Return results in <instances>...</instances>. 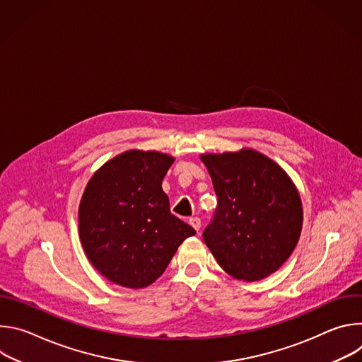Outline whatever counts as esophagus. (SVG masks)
Instances as JSON below:
<instances>
[{
	"instance_id": "34e87169",
	"label": "esophagus",
	"mask_w": 362,
	"mask_h": 362,
	"mask_svg": "<svg viewBox=\"0 0 362 362\" xmlns=\"http://www.w3.org/2000/svg\"><path fill=\"white\" fill-rule=\"evenodd\" d=\"M189 223H190V226H192L196 232L200 230V223H202V222H200L199 218H190V219H189Z\"/></svg>"
}]
</instances>
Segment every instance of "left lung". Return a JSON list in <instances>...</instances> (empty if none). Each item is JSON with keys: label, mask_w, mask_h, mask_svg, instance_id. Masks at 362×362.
Here are the masks:
<instances>
[{"label": "left lung", "mask_w": 362, "mask_h": 362, "mask_svg": "<svg viewBox=\"0 0 362 362\" xmlns=\"http://www.w3.org/2000/svg\"><path fill=\"white\" fill-rule=\"evenodd\" d=\"M218 208L203 240L221 268L240 281L278 271L302 229V203L286 172L253 148L202 154Z\"/></svg>", "instance_id": "8db88e82"}]
</instances>
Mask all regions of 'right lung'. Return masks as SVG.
<instances>
[{
    "label": "right lung",
    "instance_id": "1",
    "mask_svg": "<svg viewBox=\"0 0 362 362\" xmlns=\"http://www.w3.org/2000/svg\"><path fill=\"white\" fill-rule=\"evenodd\" d=\"M175 158L127 150L88 180L78 208V233L93 267L113 284L146 288L196 232L170 214L162 189Z\"/></svg>",
    "mask_w": 362,
    "mask_h": 362
}]
</instances>
